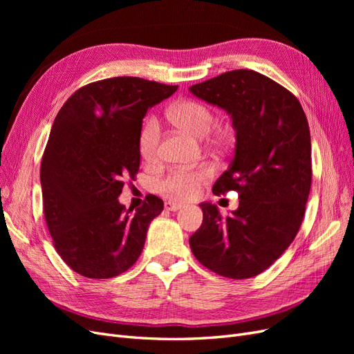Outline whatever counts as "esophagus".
<instances>
[{"label":"esophagus","mask_w":354,"mask_h":354,"mask_svg":"<svg viewBox=\"0 0 354 354\" xmlns=\"http://www.w3.org/2000/svg\"><path fill=\"white\" fill-rule=\"evenodd\" d=\"M164 207H165L167 211H178V209L183 208V205H181V203H176V202H171V201H167Z\"/></svg>","instance_id":"obj_1"}]
</instances>
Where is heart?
<instances>
[{
  "mask_svg": "<svg viewBox=\"0 0 354 354\" xmlns=\"http://www.w3.org/2000/svg\"><path fill=\"white\" fill-rule=\"evenodd\" d=\"M169 121L180 130L195 137H205L212 130L216 118L207 104L196 100H183L168 111ZM211 143L224 146L227 143V136L216 133L211 137ZM142 156L147 162H155L159 155V122L156 118L149 116L145 121L140 138H138ZM214 177V167L209 164H201L194 168H176L158 181V190L160 194L174 201L194 199L199 189L207 185Z\"/></svg>",
  "mask_w": 354,
  "mask_h": 354,
  "instance_id": "b5f03b06",
  "label": "heart"
}]
</instances>
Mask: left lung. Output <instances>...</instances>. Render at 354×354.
Returning a JSON list of instances; mask_svg holds the SVG:
<instances>
[{
    "label": "left lung",
    "instance_id": "8db88e82",
    "mask_svg": "<svg viewBox=\"0 0 354 354\" xmlns=\"http://www.w3.org/2000/svg\"><path fill=\"white\" fill-rule=\"evenodd\" d=\"M189 91L232 118L234 156L212 194H239L227 217L211 202L201 203L202 226L190 248L211 272L248 279L279 259L303 223L312 186L307 118L291 91L250 69L224 72Z\"/></svg>",
    "mask_w": 354,
    "mask_h": 354
}]
</instances>
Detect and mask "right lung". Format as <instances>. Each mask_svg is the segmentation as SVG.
<instances>
[{
    "mask_svg": "<svg viewBox=\"0 0 354 354\" xmlns=\"http://www.w3.org/2000/svg\"><path fill=\"white\" fill-rule=\"evenodd\" d=\"M177 87L108 78L84 85L59 111L41 160L42 203L55 248L73 272L109 279L140 257L164 202L149 195L142 207L127 211L118 196L138 173L147 109Z\"/></svg>",
    "mask_w": 354,
    "mask_h": 354,
    "instance_id": "obj_1",
    "label": "right lung"
}]
</instances>
